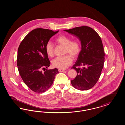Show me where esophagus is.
<instances>
[{"label":"esophagus","instance_id":"esophagus-1","mask_svg":"<svg viewBox=\"0 0 125 125\" xmlns=\"http://www.w3.org/2000/svg\"><path fill=\"white\" fill-rule=\"evenodd\" d=\"M65 69H61V68H60V69H58V71H59V72L65 71Z\"/></svg>","mask_w":125,"mask_h":125}]
</instances>
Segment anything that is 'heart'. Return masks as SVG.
I'll return each mask as SVG.
<instances>
[{
  "label": "heart",
  "mask_w": 125,
  "mask_h": 125,
  "mask_svg": "<svg viewBox=\"0 0 125 125\" xmlns=\"http://www.w3.org/2000/svg\"><path fill=\"white\" fill-rule=\"evenodd\" d=\"M56 42L64 46V54L62 57H57L52 61V65L54 67L65 68L73 62V57L76 58L81 52L80 43L77 40L70 41V38L64 35L58 36L55 40ZM45 51L49 57H53L54 54V47L51 42H48L45 45Z\"/></svg>",
  "instance_id": "heart-1"
}]
</instances>
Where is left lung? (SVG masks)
<instances>
[{"instance_id": "left-lung-1", "label": "left lung", "mask_w": 125, "mask_h": 125, "mask_svg": "<svg viewBox=\"0 0 125 125\" xmlns=\"http://www.w3.org/2000/svg\"><path fill=\"white\" fill-rule=\"evenodd\" d=\"M76 36L81 42L82 50L71 68L77 73L71 81L73 86L80 90L93 87L101 75L104 62V52L101 38L97 32L88 26L64 30ZM83 67L81 68L80 66Z\"/></svg>"}]
</instances>
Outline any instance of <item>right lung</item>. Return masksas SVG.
I'll list each match as a JSON object with an SVG mask.
<instances>
[{"mask_svg":"<svg viewBox=\"0 0 125 125\" xmlns=\"http://www.w3.org/2000/svg\"><path fill=\"white\" fill-rule=\"evenodd\" d=\"M58 32L42 28L33 30L18 48L17 65L19 73L25 84L36 93L47 90L59 73L57 68L46 69L49 67L50 61L45 49L50 39Z\"/></svg>","mask_w":125,"mask_h":125,"instance_id":"1","label":"right lung"}]
</instances>
